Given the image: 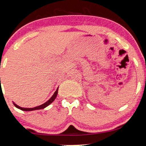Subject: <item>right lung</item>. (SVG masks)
Instances as JSON below:
<instances>
[{"instance_id":"1","label":"right lung","mask_w":146,"mask_h":146,"mask_svg":"<svg viewBox=\"0 0 146 146\" xmlns=\"http://www.w3.org/2000/svg\"><path fill=\"white\" fill-rule=\"evenodd\" d=\"M58 89L59 88L57 89V90L55 93H54V94L53 95V96L50 98L49 100H48L47 102L44 103V104L40 105L39 106H36L35 108H21V107L17 106L16 104H15L14 102H13V104H14V106L16 107L17 108L19 109V110H23V111H33V110H42V109H44L46 107H47L48 106H49V105L51 104V103L53 102V101L55 100L56 97L57 96V93H58Z\"/></svg>"}]
</instances>
